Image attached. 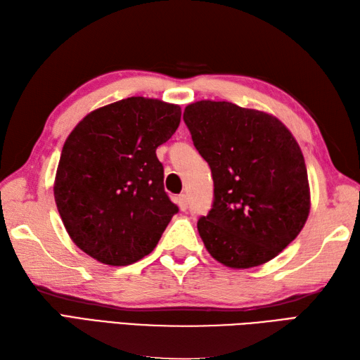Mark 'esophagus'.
<instances>
[{
  "mask_svg": "<svg viewBox=\"0 0 360 360\" xmlns=\"http://www.w3.org/2000/svg\"><path fill=\"white\" fill-rule=\"evenodd\" d=\"M176 204H178V207L181 208L182 212L187 210V208H188V198H187V195H179L176 198Z\"/></svg>",
  "mask_w": 360,
  "mask_h": 360,
  "instance_id": "esophagus-1",
  "label": "esophagus"
}]
</instances>
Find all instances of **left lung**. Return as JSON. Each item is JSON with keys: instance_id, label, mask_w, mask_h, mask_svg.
<instances>
[{"instance_id": "left-lung-1", "label": "left lung", "mask_w": 360, "mask_h": 360, "mask_svg": "<svg viewBox=\"0 0 360 360\" xmlns=\"http://www.w3.org/2000/svg\"><path fill=\"white\" fill-rule=\"evenodd\" d=\"M184 121L210 165L214 199L198 221L216 261L252 269L271 261L299 235L310 213L304 155L274 116L227 101H198Z\"/></svg>"}]
</instances>
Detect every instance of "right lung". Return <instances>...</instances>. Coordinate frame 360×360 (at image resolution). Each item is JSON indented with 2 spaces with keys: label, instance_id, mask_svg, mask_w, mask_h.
Segmentation results:
<instances>
[{
  "label": "right lung",
  "instance_id": "obj_1",
  "mask_svg": "<svg viewBox=\"0 0 360 360\" xmlns=\"http://www.w3.org/2000/svg\"><path fill=\"white\" fill-rule=\"evenodd\" d=\"M179 122V105L131 96L96 108L73 129L53 195L67 233L82 252L115 266L153 252L179 212L164 190L156 148Z\"/></svg>",
  "mask_w": 360,
  "mask_h": 360
}]
</instances>
